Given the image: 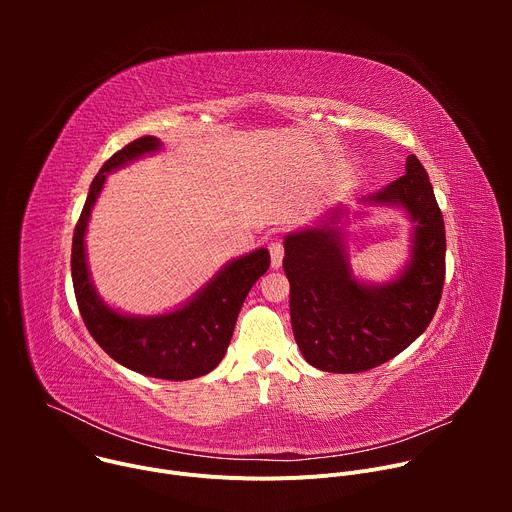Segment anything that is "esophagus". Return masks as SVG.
I'll use <instances>...</instances> for the list:
<instances>
[{
	"label": "esophagus",
	"instance_id": "esophagus-1",
	"mask_svg": "<svg viewBox=\"0 0 512 512\" xmlns=\"http://www.w3.org/2000/svg\"><path fill=\"white\" fill-rule=\"evenodd\" d=\"M269 255H271V267L279 269L281 261H283V243L279 239H273L269 243Z\"/></svg>",
	"mask_w": 512,
	"mask_h": 512
}]
</instances>
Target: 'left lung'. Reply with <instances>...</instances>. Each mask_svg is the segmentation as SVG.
<instances>
[{
  "mask_svg": "<svg viewBox=\"0 0 512 512\" xmlns=\"http://www.w3.org/2000/svg\"><path fill=\"white\" fill-rule=\"evenodd\" d=\"M358 204L356 218L371 206L397 208L411 223L409 257L387 281L354 275L344 233L348 204L283 239L294 338L306 362L324 373H362L391 360L425 332L442 298L444 218L421 162L409 156L399 180Z\"/></svg>",
  "mask_w": 512,
  "mask_h": 512,
  "instance_id": "8db88e82",
  "label": "left lung"
}]
</instances>
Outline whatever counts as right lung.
Here are the masks:
<instances>
[{"instance_id": "right-lung-1", "label": "right lung", "mask_w": 512, "mask_h": 512, "mask_svg": "<svg viewBox=\"0 0 512 512\" xmlns=\"http://www.w3.org/2000/svg\"><path fill=\"white\" fill-rule=\"evenodd\" d=\"M164 150L145 135L111 156L95 176L72 237V285L87 330L97 344L123 367L154 379L188 381L216 369L223 360L241 306L255 281L269 269V251L259 247L227 261L194 296L180 306L154 314H127L109 306L97 291L87 261V227L91 212L111 172Z\"/></svg>"}]
</instances>
